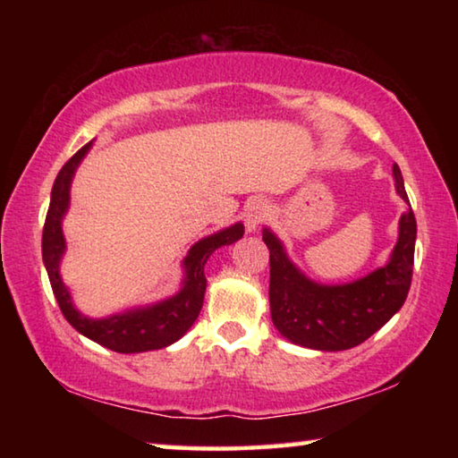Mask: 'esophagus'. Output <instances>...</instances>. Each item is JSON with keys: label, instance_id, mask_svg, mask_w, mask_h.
<instances>
[{"label": "esophagus", "instance_id": "obj_1", "mask_svg": "<svg viewBox=\"0 0 458 458\" xmlns=\"http://www.w3.org/2000/svg\"><path fill=\"white\" fill-rule=\"evenodd\" d=\"M268 216V208L262 199H252L248 201L246 210H244V224H246V232H257L265 218Z\"/></svg>", "mask_w": 458, "mask_h": 458}]
</instances>
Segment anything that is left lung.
Here are the masks:
<instances>
[{
    "instance_id": "8db88e82",
    "label": "left lung",
    "mask_w": 458,
    "mask_h": 458,
    "mask_svg": "<svg viewBox=\"0 0 458 458\" xmlns=\"http://www.w3.org/2000/svg\"><path fill=\"white\" fill-rule=\"evenodd\" d=\"M392 175L396 193L408 206L400 216L398 240L386 265L355 281H313L291 260L283 240L267 226L262 230L270 252V317L291 344L317 352L352 350L382 329L404 305L412 283L416 218L396 164Z\"/></svg>"
}]
</instances>
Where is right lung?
Here are the masks:
<instances>
[{
	"label": "right lung",
	"instance_id": "right-lung-1",
	"mask_svg": "<svg viewBox=\"0 0 458 458\" xmlns=\"http://www.w3.org/2000/svg\"><path fill=\"white\" fill-rule=\"evenodd\" d=\"M92 149V141L82 147L66 161L52 185L50 208L46 214L42 234V260L48 273L54 297H56L62 315L66 321L95 344L117 353H141L164 350L175 344L190 331L198 319L204 305L206 275L204 267L208 259L222 246L234 244L244 236V224L236 222L222 228L214 234H208L193 244L182 260V283L180 289L165 299L155 303L135 305L106 317H89L74 305L71 289L62 281L60 265L66 254V238L62 230V220L71 208V188L76 169Z\"/></svg>",
	"mask_w": 458,
	"mask_h": 458
}]
</instances>
